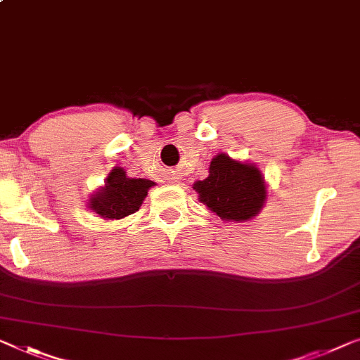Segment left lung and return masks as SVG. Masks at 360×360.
<instances>
[{"label": "left lung", "mask_w": 360, "mask_h": 360, "mask_svg": "<svg viewBox=\"0 0 360 360\" xmlns=\"http://www.w3.org/2000/svg\"><path fill=\"white\" fill-rule=\"evenodd\" d=\"M198 202L223 221L244 223L260 213L266 203V182L257 165L218 153L208 166V176L194 182Z\"/></svg>", "instance_id": "8db88e82"}]
</instances>
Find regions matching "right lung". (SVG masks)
<instances>
[{
    "label": "right lung",
    "instance_id": "add662e5",
    "mask_svg": "<svg viewBox=\"0 0 360 360\" xmlns=\"http://www.w3.org/2000/svg\"><path fill=\"white\" fill-rule=\"evenodd\" d=\"M157 186L143 178H129L124 168L115 166L105 179V186L90 195L87 207L96 217L112 221L136 213L146 200L150 187Z\"/></svg>",
    "mask_w": 360,
    "mask_h": 360
}]
</instances>
